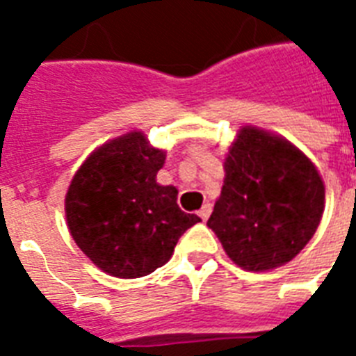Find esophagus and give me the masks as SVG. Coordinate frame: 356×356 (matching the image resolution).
<instances>
[{
  "instance_id": "obj_1",
  "label": "esophagus",
  "mask_w": 356,
  "mask_h": 356,
  "mask_svg": "<svg viewBox=\"0 0 356 356\" xmlns=\"http://www.w3.org/2000/svg\"><path fill=\"white\" fill-rule=\"evenodd\" d=\"M211 212H212V205L211 203H205V205L201 207L200 218L203 220V222H207V220H209V216H211Z\"/></svg>"
}]
</instances>
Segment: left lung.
<instances>
[{
	"mask_svg": "<svg viewBox=\"0 0 356 356\" xmlns=\"http://www.w3.org/2000/svg\"><path fill=\"white\" fill-rule=\"evenodd\" d=\"M222 194L207 225L234 264L248 271L284 266L314 236L325 184L292 142L245 125L223 161Z\"/></svg>",
	"mask_w": 356,
	"mask_h": 356,
	"instance_id": "8db88e82",
	"label": "left lung"
}]
</instances>
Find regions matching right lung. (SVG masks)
Here are the masks:
<instances>
[{
	"label": "right lung",
	"mask_w": 356,
	"mask_h": 356,
	"mask_svg": "<svg viewBox=\"0 0 356 356\" xmlns=\"http://www.w3.org/2000/svg\"><path fill=\"white\" fill-rule=\"evenodd\" d=\"M164 161L166 151L131 131L92 151L70 183V234L108 275H149L172 259L181 234L201 222L179 209L175 186L156 183Z\"/></svg>",
	"instance_id": "add662e5"
}]
</instances>
